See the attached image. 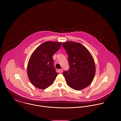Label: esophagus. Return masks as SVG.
<instances>
[{"mask_svg": "<svg viewBox=\"0 0 121 121\" xmlns=\"http://www.w3.org/2000/svg\"><path fill=\"white\" fill-rule=\"evenodd\" d=\"M58 72H59V73H62V72H63V69H59L58 70Z\"/></svg>", "mask_w": 121, "mask_h": 121, "instance_id": "esophagus-1", "label": "esophagus"}]
</instances>
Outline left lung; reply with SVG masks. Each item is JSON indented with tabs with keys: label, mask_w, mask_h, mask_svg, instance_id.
<instances>
[{
	"label": "left lung",
	"mask_w": 121,
	"mask_h": 121,
	"mask_svg": "<svg viewBox=\"0 0 121 121\" xmlns=\"http://www.w3.org/2000/svg\"><path fill=\"white\" fill-rule=\"evenodd\" d=\"M62 45L68 55L69 69L63 73L68 85L77 91L86 88L92 82L95 73L93 56L80 43L67 41Z\"/></svg>",
	"instance_id": "8db88e82"
}]
</instances>
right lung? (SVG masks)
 Wrapping results in <instances>:
<instances>
[{"label":"right lung","mask_w":121,"mask_h":121,"mask_svg":"<svg viewBox=\"0 0 121 121\" xmlns=\"http://www.w3.org/2000/svg\"><path fill=\"white\" fill-rule=\"evenodd\" d=\"M61 42L46 41L40 44L30 56L27 65V75L31 83L45 89L53 82L57 73L54 67L53 55L58 51Z\"/></svg>","instance_id":"obj_1"}]
</instances>
